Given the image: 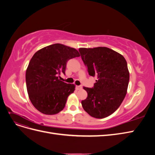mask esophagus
<instances>
[{
    "label": "esophagus",
    "instance_id": "esophagus-1",
    "mask_svg": "<svg viewBox=\"0 0 155 155\" xmlns=\"http://www.w3.org/2000/svg\"><path fill=\"white\" fill-rule=\"evenodd\" d=\"M76 89L77 90H81L82 87L81 86H76Z\"/></svg>",
    "mask_w": 155,
    "mask_h": 155
}]
</instances>
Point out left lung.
Here are the masks:
<instances>
[{
  "label": "left lung",
  "mask_w": 155,
  "mask_h": 155,
  "mask_svg": "<svg viewBox=\"0 0 155 155\" xmlns=\"http://www.w3.org/2000/svg\"><path fill=\"white\" fill-rule=\"evenodd\" d=\"M89 75L97 78L94 87H84L88 94L81 105L87 113L104 118L114 112L126 96L129 81L127 63L122 55L107 47L80 48Z\"/></svg>",
  "instance_id": "obj_1"
}]
</instances>
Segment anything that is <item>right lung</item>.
Returning <instances> with one entry per match:
<instances>
[{
    "instance_id": "obj_1",
    "label": "right lung",
    "mask_w": 155,
    "mask_h": 155,
    "mask_svg": "<svg viewBox=\"0 0 155 155\" xmlns=\"http://www.w3.org/2000/svg\"><path fill=\"white\" fill-rule=\"evenodd\" d=\"M74 48L56 43L40 49L31 58L26 71L27 92L32 105L41 113L53 115L65 107L76 85L58 78L65 74L68 61L79 57Z\"/></svg>"
}]
</instances>
